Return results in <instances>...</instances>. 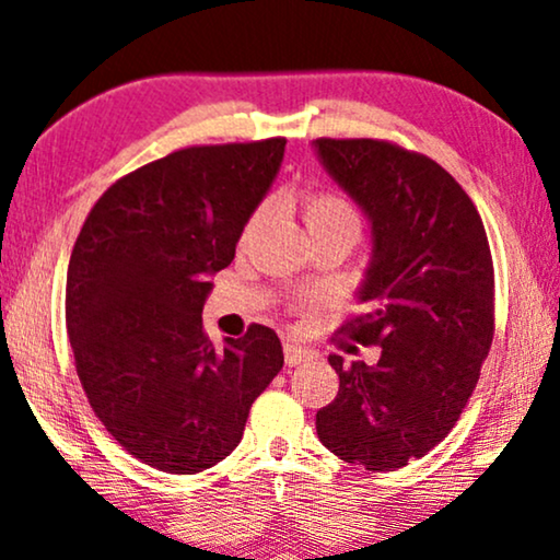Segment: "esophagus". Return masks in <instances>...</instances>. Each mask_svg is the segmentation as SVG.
Masks as SVG:
<instances>
[{
  "instance_id": "1",
  "label": "esophagus",
  "mask_w": 560,
  "mask_h": 560,
  "mask_svg": "<svg viewBox=\"0 0 560 560\" xmlns=\"http://www.w3.org/2000/svg\"><path fill=\"white\" fill-rule=\"evenodd\" d=\"M310 359H313V353H310L307 349H300V346H292V343L284 346V362H287L289 366H296V364H302V362H310Z\"/></svg>"
}]
</instances>
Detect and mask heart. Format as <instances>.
Returning <instances> with one entry per match:
<instances>
[{"label":"heart","mask_w":560,"mask_h":560,"mask_svg":"<svg viewBox=\"0 0 560 560\" xmlns=\"http://www.w3.org/2000/svg\"><path fill=\"white\" fill-rule=\"evenodd\" d=\"M302 217H304V224H307V230H346L351 232L353 237H357L359 230H362V219H359L357 209H353L343 196H336V194H313L304 198ZM264 222H266V207H258L250 214V219H247L243 230V243L253 240V235H256Z\"/></svg>","instance_id":"heart-1"}]
</instances>
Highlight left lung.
<instances>
[{
  "label": "left lung",
  "instance_id": "1",
  "mask_svg": "<svg viewBox=\"0 0 560 560\" xmlns=\"http://www.w3.org/2000/svg\"><path fill=\"white\" fill-rule=\"evenodd\" d=\"M313 150L372 232L364 315L341 332L382 349L377 364L330 353L338 395L315 429L346 463L395 470L436 447L476 390L493 341L491 250L468 194L434 160L374 139Z\"/></svg>",
  "mask_w": 560,
  "mask_h": 560
}]
</instances>
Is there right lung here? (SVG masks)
Returning <instances> with one entry per match:
<instances>
[{
	"mask_svg": "<svg viewBox=\"0 0 560 560\" xmlns=\"http://www.w3.org/2000/svg\"><path fill=\"white\" fill-rule=\"evenodd\" d=\"M284 147H188L150 162L105 190L74 243L67 330L77 374L113 439L162 472L222 463L284 366L266 325L224 338V349L201 330L211 276L235 258Z\"/></svg>",
	"mask_w": 560,
	"mask_h": 560,
	"instance_id": "1",
	"label": "right lung"
}]
</instances>
